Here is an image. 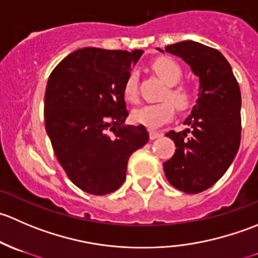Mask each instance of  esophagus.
Segmentation results:
<instances>
[{"label": "esophagus", "mask_w": 258, "mask_h": 258, "mask_svg": "<svg viewBox=\"0 0 258 258\" xmlns=\"http://www.w3.org/2000/svg\"><path fill=\"white\" fill-rule=\"evenodd\" d=\"M158 137H162V134L157 131H153V130H150V139L151 140H156Z\"/></svg>", "instance_id": "obj_1"}]
</instances>
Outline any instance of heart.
Returning <instances> with one entry per match:
<instances>
[{"label": "heart", "instance_id": "obj_1", "mask_svg": "<svg viewBox=\"0 0 258 258\" xmlns=\"http://www.w3.org/2000/svg\"><path fill=\"white\" fill-rule=\"evenodd\" d=\"M152 69L161 81L167 85V88L162 95V100L165 101L155 105L142 106L132 112V121L148 128H156L171 121L175 116V106L179 111L188 110L195 98L194 92L188 86L178 83L183 76V71L175 59L160 57L153 62ZM123 93L128 102L136 103L139 101L136 72H131L127 76L123 86Z\"/></svg>", "mask_w": 258, "mask_h": 258}]
</instances>
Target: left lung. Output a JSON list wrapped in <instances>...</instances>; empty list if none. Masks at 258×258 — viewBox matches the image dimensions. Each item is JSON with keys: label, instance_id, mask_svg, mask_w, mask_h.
I'll list each match as a JSON object with an SVG mask.
<instances>
[{"label": "left lung", "instance_id": "1", "mask_svg": "<svg viewBox=\"0 0 258 258\" xmlns=\"http://www.w3.org/2000/svg\"><path fill=\"white\" fill-rule=\"evenodd\" d=\"M166 52L189 64L200 79V92L184 121L191 128L166 134L177 148L163 163L165 175L179 191L199 194L225 175L240 147V86L231 64L217 49L183 41L166 46Z\"/></svg>", "mask_w": 258, "mask_h": 258}]
</instances>
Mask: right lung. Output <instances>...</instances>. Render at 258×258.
<instances>
[{"instance_id": "1", "label": "right lung", "mask_w": 258, "mask_h": 258, "mask_svg": "<svg viewBox=\"0 0 258 258\" xmlns=\"http://www.w3.org/2000/svg\"><path fill=\"white\" fill-rule=\"evenodd\" d=\"M142 53L81 48L48 77L43 113L52 148L72 183L91 195L119 188L130 156L148 141L145 126L124 124L123 86Z\"/></svg>"}]
</instances>
